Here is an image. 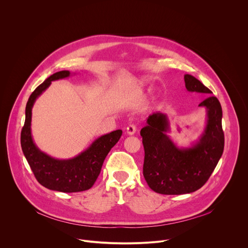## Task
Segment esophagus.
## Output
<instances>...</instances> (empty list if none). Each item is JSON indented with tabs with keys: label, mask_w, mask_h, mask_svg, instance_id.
<instances>
[{
	"label": "esophagus",
	"mask_w": 248,
	"mask_h": 248,
	"mask_svg": "<svg viewBox=\"0 0 248 248\" xmlns=\"http://www.w3.org/2000/svg\"><path fill=\"white\" fill-rule=\"evenodd\" d=\"M136 132V126L134 124H130L126 127V133L128 135H133Z\"/></svg>",
	"instance_id": "34e87169"
}]
</instances>
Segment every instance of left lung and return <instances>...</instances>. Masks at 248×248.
<instances>
[{
    "label": "left lung",
    "instance_id": "8db88e82",
    "mask_svg": "<svg viewBox=\"0 0 248 248\" xmlns=\"http://www.w3.org/2000/svg\"><path fill=\"white\" fill-rule=\"evenodd\" d=\"M188 92L209 96L212 91L190 75H185ZM198 107L206 111V124L198 139L188 147H179L168 135L167 114L154 113L141 129L144 146L143 175L149 187L157 193L180 195L202 187L222 157L225 145L222 128V107L215 96H209Z\"/></svg>",
    "mask_w": 248,
    "mask_h": 248
}]
</instances>
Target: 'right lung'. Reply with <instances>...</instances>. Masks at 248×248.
Returning a JSON list of instances; mask_svg holds the SVG:
<instances>
[{"label":"right lung","mask_w":248,"mask_h":248,"mask_svg":"<svg viewBox=\"0 0 248 248\" xmlns=\"http://www.w3.org/2000/svg\"><path fill=\"white\" fill-rule=\"evenodd\" d=\"M70 75L69 70L58 72L32 92L26 104L25 122L20 135L23 155L38 183L48 189L67 193L84 191L93 186L106 156L117 144L123 133V130L118 129L101 135L88 148L70 159L54 158L37 147L31 133L33 105L52 81L66 78Z\"/></svg>","instance_id":"obj_1"}]
</instances>
